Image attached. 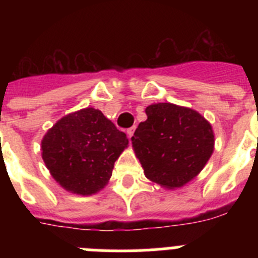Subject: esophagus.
<instances>
[{
	"mask_svg": "<svg viewBox=\"0 0 258 258\" xmlns=\"http://www.w3.org/2000/svg\"><path fill=\"white\" fill-rule=\"evenodd\" d=\"M134 129H136V127H129V129H127V131H126L127 138H129V140H131L132 137H133V134H134Z\"/></svg>",
	"mask_w": 258,
	"mask_h": 258,
	"instance_id": "esophagus-1",
	"label": "esophagus"
}]
</instances>
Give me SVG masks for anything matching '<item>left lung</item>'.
<instances>
[{
    "mask_svg": "<svg viewBox=\"0 0 258 258\" xmlns=\"http://www.w3.org/2000/svg\"><path fill=\"white\" fill-rule=\"evenodd\" d=\"M146 115L132 137L145 175L163 187H182L202 172L213 152L211 124L197 111L173 103L151 104Z\"/></svg>",
    "mask_w": 258,
    "mask_h": 258,
    "instance_id": "1",
    "label": "left lung"
}]
</instances>
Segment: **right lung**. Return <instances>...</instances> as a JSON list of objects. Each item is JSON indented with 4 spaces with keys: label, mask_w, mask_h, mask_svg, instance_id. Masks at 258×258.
<instances>
[{
    "label": "right lung",
    "mask_w": 258,
    "mask_h": 258,
    "mask_svg": "<svg viewBox=\"0 0 258 258\" xmlns=\"http://www.w3.org/2000/svg\"><path fill=\"white\" fill-rule=\"evenodd\" d=\"M129 140L99 109H80L61 117L41 142L42 159L61 187L93 195L108 183L113 164Z\"/></svg>",
    "instance_id": "1"
}]
</instances>
